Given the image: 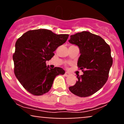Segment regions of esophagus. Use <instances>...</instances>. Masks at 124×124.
<instances>
[{
	"instance_id": "esophagus-1",
	"label": "esophagus",
	"mask_w": 124,
	"mask_h": 124,
	"mask_svg": "<svg viewBox=\"0 0 124 124\" xmlns=\"http://www.w3.org/2000/svg\"><path fill=\"white\" fill-rule=\"evenodd\" d=\"M65 76H69L70 75V73H69V72H66L65 73Z\"/></svg>"
}]
</instances>
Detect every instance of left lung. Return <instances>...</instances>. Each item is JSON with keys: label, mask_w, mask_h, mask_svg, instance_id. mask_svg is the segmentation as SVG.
<instances>
[{"label": "left lung", "mask_w": 124, "mask_h": 124, "mask_svg": "<svg viewBox=\"0 0 124 124\" xmlns=\"http://www.w3.org/2000/svg\"><path fill=\"white\" fill-rule=\"evenodd\" d=\"M69 42L77 45L80 55L78 66L83 75L69 90L76 96L85 97L96 93L105 85L112 65L110 47L101 37L89 31L70 35Z\"/></svg>", "instance_id": "obj_1"}]
</instances>
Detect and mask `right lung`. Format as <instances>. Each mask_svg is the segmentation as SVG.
<instances>
[{
	"mask_svg": "<svg viewBox=\"0 0 124 124\" xmlns=\"http://www.w3.org/2000/svg\"><path fill=\"white\" fill-rule=\"evenodd\" d=\"M68 34H56L46 29L30 30L17 40L13 56L14 72L24 88L35 96L47 93L54 79L64 75L62 68L51 69L46 61L53 57L54 52L66 42Z\"/></svg>",
	"mask_w": 124,
	"mask_h": 124,
	"instance_id": "add662e5",
	"label": "right lung"
}]
</instances>
